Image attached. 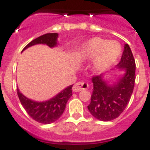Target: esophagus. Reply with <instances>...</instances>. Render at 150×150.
I'll return each instance as SVG.
<instances>
[{"label": "esophagus", "mask_w": 150, "mask_h": 150, "mask_svg": "<svg viewBox=\"0 0 150 150\" xmlns=\"http://www.w3.org/2000/svg\"><path fill=\"white\" fill-rule=\"evenodd\" d=\"M89 87V84L86 83V82H77L76 84H75V86H73L72 90L75 93H78V92H80L83 90V89H87Z\"/></svg>", "instance_id": "34e87169"}]
</instances>
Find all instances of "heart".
Listing matches in <instances>:
<instances>
[{"label":"heart","mask_w":150,"mask_h":150,"mask_svg":"<svg viewBox=\"0 0 150 150\" xmlns=\"http://www.w3.org/2000/svg\"><path fill=\"white\" fill-rule=\"evenodd\" d=\"M121 53V45L117 41H109L100 37H93L82 45L79 52L83 61L93 59V65L96 71L107 70L118 59Z\"/></svg>","instance_id":"obj_1"}]
</instances>
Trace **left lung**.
<instances>
[{
  "mask_svg": "<svg viewBox=\"0 0 150 150\" xmlns=\"http://www.w3.org/2000/svg\"><path fill=\"white\" fill-rule=\"evenodd\" d=\"M117 68L124 71V74L113 84H109L103 75L92 78L93 89L88 110L100 121H109L117 118L126 108L132 94L135 82V61L128 44L125 45Z\"/></svg>",
  "mask_w": 150,
  "mask_h": 150,
  "instance_id": "8db88e82",
  "label": "left lung"
}]
</instances>
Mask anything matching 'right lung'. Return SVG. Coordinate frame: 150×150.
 Wrapping results in <instances>:
<instances>
[{"mask_svg": "<svg viewBox=\"0 0 150 150\" xmlns=\"http://www.w3.org/2000/svg\"><path fill=\"white\" fill-rule=\"evenodd\" d=\"M57 37L58 34L56 33L44 34L27 44L22 51L36 44H47L50 47H54L58 44ZM72 86L71 85L53 98L43 102H36L27 98L18 89L17 93L24 109L32 118L40 123L50 124L58 120L63 114L68 100L72 96Z\"/></svg>", "mask_w": 150, "mask_h": 150, "instance_id": "1", "label": "right lung"}]
</instances>
